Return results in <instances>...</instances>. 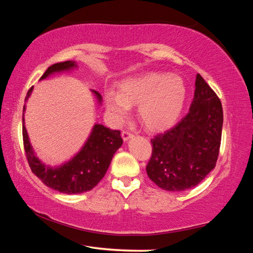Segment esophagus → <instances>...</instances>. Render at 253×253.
<instances>
[{
  "mask_svg": "<svg viewBox=\"0 0 253 253\" xmlns=\"http://www.w3.org/2000/svg\"><path fill=\"white\" fill-rule=\"evenodd\" d=\"M122 137H123L124 142H127L128 139L131 138V137H132V134H131L130 131H128V130H124V131L122 132Z\"/></svg>",
  "mask_w": 253,
  "mask_h": 253,
  "instance_id": "esophagus-1",
  "label": "esophagus"
}]
</instances>
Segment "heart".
<instances>
[{"label": "heart", "instance_id": "obj_1", "mask_svg": "<svg viewBox=\"0 0 253 253\" xmlns=\"http://www.w3.org/2000/svg\"><path fill=\"white\" fill-rule=\"evenodd\" d=\"M119 91L104 93L107 114L116 125L129 116L131 106L138 105L139 121L152 131L164 130L177 122L186 100V85L177 75L146 72L127 77L118 84Z\"/></svg>", "mask_w": 253, "mask_h": 253}]
</instances>
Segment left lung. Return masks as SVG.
I'll list each match as a JSON object with an SVG mask.
<instances>
[{"mask_svg":"<svg viewBox=\"0 0 253 253\" xmlns=\"http://www.w3.org/2000/svg\"><path fill=\"white\" fill-rule=\"evenodd\" d=\"M223 110L211 87L196 75L190 110L173 128L151 140L148 177L163 190L185 191L198 185L215 168L219 156Z\"/></svg>","mask_w":253,"mask_h":253,"instance_id":"1","label":"left lung"}]
</instances>
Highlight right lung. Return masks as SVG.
<instances>
[{
    "label": "right lung",
    "instance_id": "add662e5",
    "mask_svg": "<svg viewBox=\"0 0 253 253\" xmlns=\"http://www.w3.org/2000/svg\"><path fill=\"white\" fill-rule=\"evenodd\" d=\"M78 68L75 61H65L50 66L40 80L59 72L70 71ZM33 87L29 89L25 102L31 96ZM97 100L101 104V95L92 90ZM25 111V105L23 106ZM23 144L27 160L33 174H36L46 186L66 194H79L90 191L99 183L108 169L114 154L122 146L121 131L113 130L100 124H95L84 146L76 155L59 166H50L42 163L34 154L30 143L27 128L22 118Z\"/></svg>",
    "mask_w": 253,
    "mask_h": 253
}]
</instances>
